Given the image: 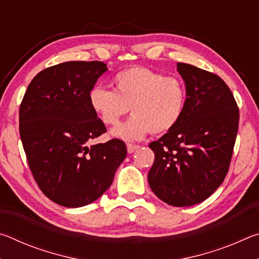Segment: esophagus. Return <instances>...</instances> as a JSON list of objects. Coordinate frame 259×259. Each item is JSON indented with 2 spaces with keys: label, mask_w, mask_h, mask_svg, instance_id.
<instances>
[{
  "label": "esophagus",
  "mask_w": 259,
  "mask_h": 259,
  "mask_svg": "<svg viewBox=\"0 0 259 259\" xmlns=\"http://www.w3.org/2000/svg\"><path fill=\"white\" fill-rule=\"evenodd\" d=\"M126 148H128V153H134L136 150H138L139 145H136V144L128 143V144H126Z\"/></svg>",
  "instance_id": "1"
}]
</instances>
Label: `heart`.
Returning a JSON list of instances; mask_svg holds the SVG:
<instances>
[{
	"instance_id": "b5f03b06",
	"label": "heart",
	"mask_w": 259,
	"mask_h": 259,
	"mask_svg": "<svg viewBox=\"0 0 259 259\" xmlns=\"http://www.w3.org/2000/svg\"><path fill=\"white\" fill-rule=\"evenodd\" d=\"M114 91L96 85L89 104L104 124L116 125L131 107L133 117L113 130V135L137 140L151 133H168L176 125L186 106L185 84L175 76L147 67L125 68L113 77Z\"/></svg>"
}]
</instances>
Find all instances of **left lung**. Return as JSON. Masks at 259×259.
I'll return each mask as SVG.
<instances>
[{"mask_svg": "<svg viewBox=\"0 0 259 259\" xmlns=\"http://www.w3.org/2000/svg\"><path fill=\"white\" fill-rule=\"evenodd\" d=\"M186 106L178 123L152 142L155 159L148 172L153 193L174 207L208 199L229 172L239 128V107L221 77L178 63Z\"/></svg>", "mask_w": 259, "mask_h": 259, "instance_id": "1", "label": "left lung"}]
</instances>
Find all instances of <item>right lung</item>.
I'll list each match as a JSON object with an SVG mask.
<instances>
[{
    "label": "right lung",
    "instance_id": "right-lung-1",
    "mask_svg": "<svg viewBox=\"0 0 259 259\" xmlns=\"http://www.w3.org/2000/svg\"><path fill=\"white\" fill-rule=\"evenodd\" d=\"M103 61H66L30 81L19 108V134L35 182L63 207H83L112 185L126 156L123 140L89 146L106 126L89 104Z\"/></svg>",
    "mask_w": 259,
    "mask_h": 259
}]
</instances>
